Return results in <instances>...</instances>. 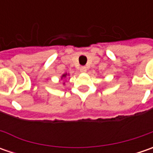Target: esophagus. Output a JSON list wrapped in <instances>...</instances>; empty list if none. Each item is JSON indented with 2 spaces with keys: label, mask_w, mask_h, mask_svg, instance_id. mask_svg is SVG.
Instances as JSON below:
<instances>
[{
  "label": "esophagus",
  "mask_w": 153,
  "mask_h": 153,
  "mask_svg": "<svg viewBox=\"0 0 153 153\" xmlns=\"http://www.w3.org/2000/svg\"><path fill=\"white\" fill-rule=\"evenodd\" d=\"M80 71H81V72H86V71H87V67H86V66H81V68H80Z\"/></svg>",
  "instance_id": "34e87169"
}]
</instances>
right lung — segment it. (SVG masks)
I'll use <instances>...</instances> for the list:
<instances>
[{"label": "right lung", "mask_w": 153, "mask_h": 153, "mask_svg": "<svg viewBox=\"0 0 153 153\" xmlns=\"http://www.w3.org/2000/svg\"><path fill=\"white\" fill-rule=\"evenodd\" d=\"M66 76V75H64V76Z\"/></svg>", "instance_id": "obj_1"}]
</instances>
